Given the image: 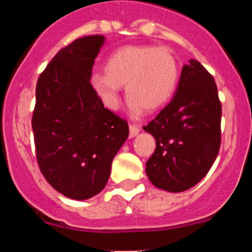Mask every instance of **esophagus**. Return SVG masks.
Masks as SVG:
<instances>
[{
    "label": "esophagus",
    "mask_w": 252,
    "mask_h": 252,
    "mask_svg": "<svg viewBox=\"0 0 252 252\" xmlns=\"http://www.w3.org/2000/svg\"><path fill=\"white\" fill-rule=\"evenodd\" d=\"M128 128H130V137H131V139L136 136L137 133L140 132V127H139V126H137V125H132V124H131L130 126H128Z\"/></svg>",
    "instance_id": "esophagus-1"
}]
</instances>
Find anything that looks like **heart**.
<instances>
[{
  "instance_id": "obj_1",
  "label": "heart",
  "mask_w": 252,
  "mask_h": 252,
  "mask_svg": "<svg viewBox=\"0 0 252 252\" xmlns=\"http://www.w3.org/2000/svg\"><path fill=\"white\" fill-rule=\"evenodd\" d=\"M104 72L91 78L93 91L108 110L120 106L121 87L132 115L144 110L157 111L165 106L179 83V63L166 48L151 45H128L113 51L104 62Z\"/></svg>"
}]
</instances>
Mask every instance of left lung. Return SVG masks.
<instances>
[{
	"label": "left lung",
	"instance_id": "1",
	"mask_svg": "<svg viewBox=\"0 0 252 252\" xmlns=\"http://www.w3.org/2000/svg\"><path fill=\"white\" fill-rule=\"evenodd\" d=\"M222 107L207 69L190 59L182 69L170 103L144 126L157 141L146 175L157 188L184 192L199 183L221 145Z\"/></svg>",
	"mask_w": 252,
	"mask_h": 252
}]
</instances>
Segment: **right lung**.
Instances as JSON below:
<instances>
[{"label": "right lung", "instance_id": "right-lung-1", "mask_svg": "<svg viewBox=\"0 0 252 252\" xmlns=\"http://www.w3.org/2000/svg\"><path fill=\"white\" fill-rule=\"evenodd\" d=\"M103 35L57 53L36 84L32 132L39 168L55 190L77 201L98 194L128 137L127 122L104 108L91 84Z\"/></svg>", "mask_w": 252, "mask_h": 252}]
</instances>
